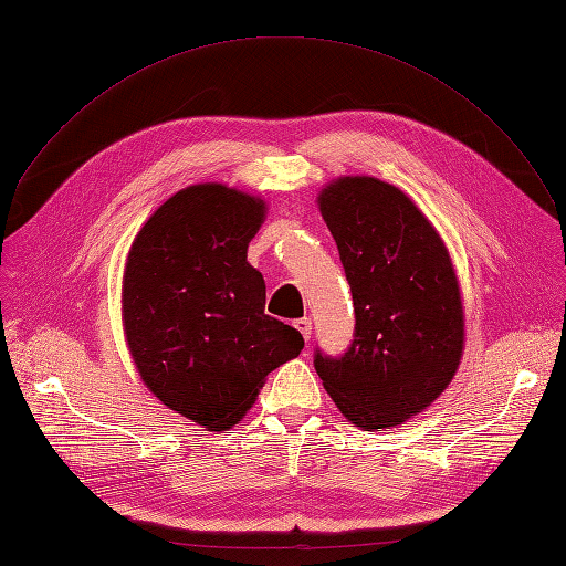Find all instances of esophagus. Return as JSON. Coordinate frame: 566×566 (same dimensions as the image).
<instances>
[{
    "mask_svg": "<svg viewBox=\"0 0 566 566\" xmlns=\"http://www.w3.org/2000/svg\"><path fill=\"white\" fill-rule=\"evenodd\" d=\"M293 326H296V331L305 337V339H310V335H312V322L307 316H303V318H296V322H293Z\"/></svg>",
    "mask_w": 566,
    "mask_h": 566,
    "instance_id": "1",
    "label": "esophagus"
}]
</instances>
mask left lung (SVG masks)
<instances>
[{
  "label": "left lung",
  "instance_id": "1",
  "mask_svg": "<svg viewBox=\"0 0 566 566\" xmlns=\"http://www.w3.org/2000/svg\"><path fill=\"white\" fill-rule=\"evenodd\" d=\"M354 298L342 356L314 370L352 423L384 430L426 409L462 356V301L439 233L407 196L377 178H339L318 196Z\"/></svg>",
  "mask_w": 566,
  "mask_h": 566
}]
</instances>
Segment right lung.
<instances>
[{
  "mask_svg": "<svg viewBox=\"0 0 566 566\" xmlns=\"http://www.w3.org/2000/svg\"><path fill=\"white\" fill-rule=\"evenodd\" d=\"M263 214L238 189L187 187L147 219L125 268L122 318L140 379L210 430L238 423L268 373L305 344L263 312L265 282L248 263Z\"/></svg>",
  "mask_w": 566,
  "mask_h": 566,
  "instance_id": "right-lung-1",
  "label": "right lung"
}]
</instances>
